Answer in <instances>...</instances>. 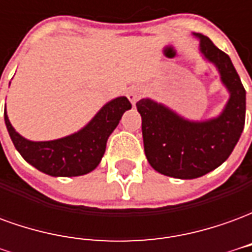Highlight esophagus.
<instances>
[{
    "mask_svg": "<svg viewBox=\"0 0 252 252\" xmlns=\"http://www.w3.org/2000/svg\"><path fill=\"white\" fill-rule=\"evenodd\" d=\"M126 97L131 101L132 105H135L139 101V98L142 97V89L139 88L137 85H133L126 90Z\"/></svg>",
    "mask_w": 252,
    "mask_h": 252,
    "instance_id": "obj_1",
    "label": "esophagus"
}]
</instances>
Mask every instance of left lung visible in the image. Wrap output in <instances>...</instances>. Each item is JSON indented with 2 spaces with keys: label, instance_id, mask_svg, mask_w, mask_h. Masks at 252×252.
Wrapping results in <instances>:
<instances>
[{
  "label": "left lung",
  "instance_id": "left-lung-1",
  "mask_svg": "<svg viewBox=\"0 0 252 252\" xmlns=\"http://www.w3.org/2000/svg\"><path fill=\"white\" fill-rule=\"evenodd\" d=\"M193 36L200 40L202 58L216 67L229 93L221 113L206 120H189L151 98L136 104L148 163L160 174L178 180H194L224 163L246 120V90L229 57L202 33Z\"/></svg>",
  "mask_w": 252,
  "mask_h": 252
}]
</instances>
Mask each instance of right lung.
I'll list each match as a JSON object with an SVG mask.
<instances>
[{
	"label": "right lung",
	"instance_id": "add662e5",
	"mask_svg": "<svg viewBox=\"0 0 252 252\" xmlns=\"http://www.w3.org/2000/svg\"><path fill=\"white\" fill-rule=\"evenodd\" d=\"M132 105L126 97H117L101 108L79 131L68 136L33 142L21 136L10 124L5 106V124L20 155L33 167L51 177H78L93 171L104 157L110 133Z\"/></svg>",
	"mask_w": 252,
	"mask_h": 252
}]
</instances>
